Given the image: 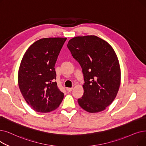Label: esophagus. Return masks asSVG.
I'll return each mask as SVG.
<instances>
[{"mask_svg":"<svg viewBox=\"0 0 146 146\" xmlns=\"http://www.w3.org/2000/svg\"><path fill=\"white\" fill-rule=\"evenodd\" d=\"M67 91H68V92H70L72 90H73V88H67Z\"/></svg>","mask_w":146,"mask_h":146,"instance_id":"1","label":"esophagus"}]
</instances>
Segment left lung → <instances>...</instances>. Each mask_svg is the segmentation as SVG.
<instances>
[{
    "instance_id": "1",
    "label": "left lung",
    "mask_w": 146,
    "mask_h": 146,
    "mask_svg": "<svg viewBox=\"0 0 146 146\" xmlns=\"http://www.w3.org/2000/svg\"><path fill=\"white\" fill-rule=\"evenodd\" d=\"M67 47L84 73V95L78 101L89 113L103 111L116 98L121 72L117 55L109 43L94 35L77 36Z\"/></svg>"
}]
</instances>
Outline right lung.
Wrapping results in <instances>:
<instances>
[{"mask_svg": "<svg viewBox=\"0 0 146 146\" xmlns=\"http://www.w3.org/2000/svg\"><path fill=\"white\" fill-rule=\"evenodd\" d=\"M66 37L43 38L25 52L18 83L26 103L34 110L48 113L57 109L64 98L56 82L55 64Z\"/></svg>", "mask_w": 146, "mask_h": 146, "instance_id": "add662e5", "label": "right lung"}]
</instances>
